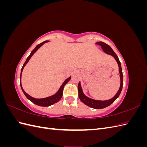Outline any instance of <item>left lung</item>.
I'll return each mask as SVG.
<instances>
[{
    "label": "left lung",
    "mask_w": 147,
    "mask_h": 147,
    "mask_svg": "<svg viewBox=\"0 0 147 147\" xmlns=\"http://www.w3.org/2000/svg\"><path fill=\"white\" fill-rule=\"evenodd\" d=\"M97 45H99L101 46L102 49L103 50V51L107 53V54H109L112 55V56L114 57V58L115 60L117 61L118 67H119V76H120V80H121V84H120V87L118 92L116 94L113 98L111 99L107 100H96L92 99L91 98H89L87 96H86L83 94V91H82V88L81 86L80 83L79 82L78 85V97L81 100V101L84 103L85 105L90 107L91 108L95 109H104L107 107L109 106L110 105L113 103V102L116 100L118 97H119L120 93L121 92L122 88H123V72H122V69H121V63L118 59V57L117 55L115 54V53L113 51V50L112 49L109 45H108L107 44H106L104 42H97L96 43Z\"/></svg>",
    "instance_id": "left-lung-1"
}]
</instances>
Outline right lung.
<instances>
[{
    "label": "right lung",
    "mask_w": 147,
    "mask_h": 147,
    "mask_svg": "<svg viewBox=\"0 0 147 147\" xmlns=\"http://www.w3.org/2000/svg\"><path fill=\"white\" fill-rule=\"evenodd\" d=\"M48 40H46L45 42H43L41 43L38 44V45L36 46V47H35L34 50L32 51V52L30 53V55L28 56V57L27 58V59H26V62L24 63V64H23V67H22L21 69V75H20V81H21V74H22V72H23V70L24 67V66L26 65V64H27L28 63V61H29V59H30V57L32 56V55L34 54V53L36 52L37 51L38 49L42 47L44 43H47L48 42ZM70 77H69L67 79H66L64 81V82L63 83V84H62L61 86L60 87L59 90H58V91H57L55 94L51 96H50V97H46V98H43V99H35V98H34V97L30 96L28 94H27L26 93L24 90L23 89V88H22V86H21V83L20 82V85H21V88L22 89V91H23V93L24 94V95L26 96V97H27V98L30 100L31 102H33L34 104H36L37 105H39V106H42V107H48V106H50V105H51L53 104H54L55 103H56V102H58L61 99L62 96H63V90H64V87L65 86V84H67V83L70 80Z\"/></svg>",
    "instance_id": "right-lung-1"
}]
</instances>
